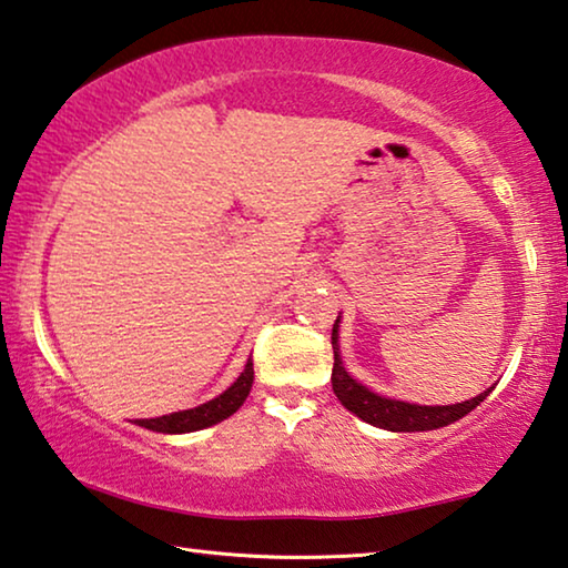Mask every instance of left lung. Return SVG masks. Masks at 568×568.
I'll use <instances>...</instances> for the list:
<instances>
[{
    "mask_svg": "<svg viewBox=\"0 0 568 568\" xmlns=\"http://www.w3.org/2000/svg\"><path fill=\"white\" fill-rule=\"evenodd\" d=\"M338 321L332 328V346H334V369H332V387L338 403L344 405L346 410H352L354 416L367 420L369 426L393 430V434H413V430H434L444 428L448 423L459 420L477 408L479 403L487 400V395L493 393V387H487L485 393L464 403L454 405H418V403H405L395 400V397H385L372 393L367 385H362L359 379H354L349 372H346L342 362V349H338Z\"/></svg>",
    "mask_w": 568,
    "mask_h": 568,
    "instance_id": "1",
    "label": "left lung"
}]
</instances>
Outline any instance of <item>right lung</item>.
Here are the masks:
<instances>
[{
	"label": "right lung",
	"instance_id": "right-lung-1",
	"mask_svg": "<svg viewBox=\"0 0 568 568\" xmlns=\"http://www.w3.org/2000/svg\"><path fill=\"white\" fill-rule=\"evenodd\" d=\"M252 383H255V369H252V359H247L242 375L236 377L222 395H216L214 400L196 405V408L189 410L171 413V416L140 418L138 426L158 430V434H191V430L216 426V423H222L224 418H230L232 413L242 408V403L247 400V395L252 390Z\"/></svg>",
	"mask_w": 568,
	"mask_h": 568
}]
</instances>
